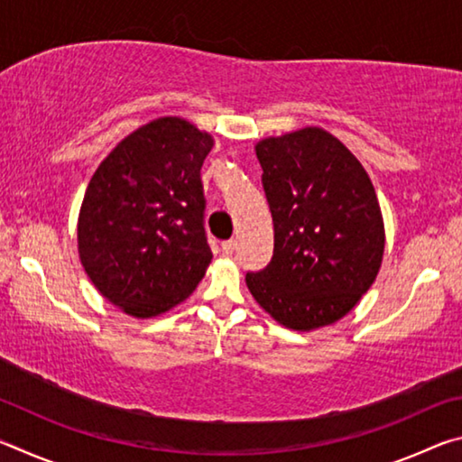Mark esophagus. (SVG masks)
I'll return each instance as SVG.
<instances>
[{
	"label": "esophagus",
	"instance_id": "34e87169",
	"mask_svg": "<svg viewBox=\"0 0 462 462\" xmlns=\"http://www.w3.org/2000/svg\"><path fill=\"white\" fill-rule=\"evenodd\" d=\"M220 250H222L224 256H232L234 250H236V242H234V240H224L222 245H220Z\"/></svg>",
	"mask_w": 462,
	"mask_h": 462
}]
</instances>
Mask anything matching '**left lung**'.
<instances>
[{
    "label": "left lung",
    "mask_w": 462,
    "mask_h": 462,
    "mask_svg": "<svg viewBox=\"0 0 462 462\" xmlns=\"http://www.w3.org/2000/svg\"><path fill=\"white\" fill-rule=\"evenodd\" d=\"M275 230L267 267L246 273L264 311L293 330L346 316L377 277L385 234L373 183L322 128L256 144Z\"/></svg>",
    "instance_id": "8db88e82"
}]
</instances>
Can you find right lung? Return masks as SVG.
Wrapping results in <instances>:
<instances>
[{"label":"right lung","instance_id":"add662e5","mask_svg":"<svg viewBox=\"0 0 462 462\" xmlns=\"http://www.w3.org/2000/svg\"><path fill=\"white\" fill-rule=\"evenodd\" d=\"M214 140L181 118H159L109 152L85 191L77 238L99 293L136 318L189 295L212 261L201 165Z\"/></svg>","mask_w":462,"mask_h":462}]
</instances>
